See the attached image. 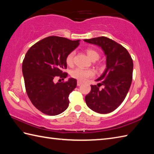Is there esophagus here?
<instances>
[{
  "instance_id": "obj_1",
  "label": "esophagus",
  "mask_w": 154,
  "mask_h": 154,
  "mask_svg": "<svg viewBox=\"0 0 154 154\" xmlns=\"http://www.w3.org/2000/svg\"><path fill=\"white\" fill-rule=\"evenodd\" d=\"M81 84H82V83H81V81H77V86H80Z\"/></svg>"
}]
</instances>
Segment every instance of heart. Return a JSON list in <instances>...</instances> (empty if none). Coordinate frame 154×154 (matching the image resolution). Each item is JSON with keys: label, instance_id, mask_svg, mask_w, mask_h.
<instances>
[{"label": "heart", "instance_id": "heart-1", "mask_svg": "<svg viewBox=\"0 0 154 154\" xmlns=\"http://www.w3.org/2000/svg\"><path fill=\"white\" fill-rule=\"evenodd\" d=\"M86 52L89 57L93 61H96L100 57V54L97 50L94 49L87 48L86 50ZM75 52V51H72L70 53H69L65 58V61L69 66H71L73 64L74 56ZM94 71L92 69H85L77 67L72 70L71 72V76L74 78V79L78 80L79 81H87L90 78H92L94 76Z\"/></svg>", "mask_w": 154, "mask_h": 154}]
</instances>
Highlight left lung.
<instances>
[{
  "label": "left lung",
  "mask_w": 154,
  "mask_h": 154,
  "mask_svg": "<svg viewBox=\"0 0 154 154\" xmlns=\"http://www.w3.org/2000/svg\"><path fill=\"white\" fill-rule=\"evenodd\" d=\"M85 42L101 47L106 56V68L97 79V85H91L85 97L87 105L98 113L107 114L119 107L125 99L132 81L133 60L122 45L104 36L87 39ZM103 85L102 90L99 87Z\"/></svg>",
  "instance_id": "1"
}]
</instances>
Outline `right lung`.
Returning a JSON list of instances; mask_svg holds the SVG:
<instances>
[{
    "mask_svg": "<svg viewBox=\"0 0 154 154\" xmlns=\"http://www.w3.org/2000/svg\"><path fill=\"white\" fill-rule=\"evenodd\" d=\"M79 45V40L51 35L34 44L26 54L22 62L26 91L33 105L44 114L55 116L67 109L77 80L70 78L57 83L54 80L67 77L63 72L65 58Z\"/></svg>",
    "mask_w": 154,
    "mask_h": 154,
    "instance_id": "right-lung-1",
    "label": "right lung"
}]
</instances>
